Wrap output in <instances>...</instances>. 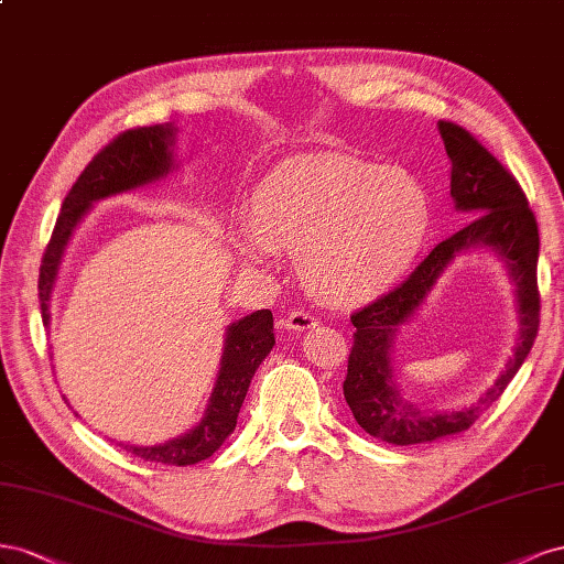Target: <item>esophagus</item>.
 I'll return each instance as SVG.
<instances>
[{
  "mask_svg": "<svg viewBox=\"0 0 564 564\" xmlns=\"http://www.w3.org/2000/svg\"><path fill=\"white\" fill-rule=\"evenodd\" d=\"M283 326L291 328V330H310V328L318 326V318L310 312H304V310H293L291 314L283 318Z\"/></svg>",
  "mask_w": 564,
  "mask_h": 564,
  "instance_id": "34e87169",
  "label": "esophagus"
}]
</instances>
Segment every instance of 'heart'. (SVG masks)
Returning <instances> with one entry per match:
<instances>
[{"instance_id":"1","label":"heart","mask_w":564,"mask_h":564,"mask_svg":"<svg viewBox=\"0 0 564 564\" xmlns=\"http://www.w3.org/2000/svg\"><path fill=\"white\" fill-rule=\"evenodd\" d=\"M430 229L432 200L417 176L318 151L288 160L254 186L234 243L250 264H267L273 250L297 252L307 293L351 307L404 276Z\"/></svg>"}]
</instances>
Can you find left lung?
Listing matches in <instances>:
<instances>
[{
    "label": "left lung",
    "instance_id": "8db88e82",
    "mask_svg": "<svg viewBox=\"0 0 564 564\" xmlns=\"http://www.w3.org/2000/svg\"><path fill=\"white\" fill-rule=\"evenodd\" d=\"M440 132L446 155L452 160V196L458 210L470 213L473 219L468 227L442 240L409 273L406 281L351 314L357 333H354L343 384L345 399L368 434L397 446L423 444L468 430L503 394L539 333V224L529 207L527 193L465 127L440 120ZM473 245L498 249L511 267L521 302V343L505 376L477 405L452 414H421L404 405L393 390L389 366L391 337L436 282L443 267L460 249Z\"/></svg>",
    "mask_w": 564,
    "mask_h": 564
}]
</instances>
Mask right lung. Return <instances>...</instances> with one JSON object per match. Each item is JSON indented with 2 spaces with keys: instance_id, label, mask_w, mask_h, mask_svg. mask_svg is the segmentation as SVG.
<instances>
[{
  "instance_id": "obj_1",
  "label": "right lung",
  "mask_w": 564,
  "mask_h": 564,
  "mask_svg": "<svg viewBox=\"0 0 564 564\" xmlns=\"http://www.w3.org/2000/svg\"><path fill=\"white\" fill-rule=\"evenodd\" d=\"M172 127H134L124 130L96 153L85 172L63 200L61 215L52 231L50 243L40 264V307L42 321L50 324V297L63 248L83 219L87 207L112 193L130 191L147 182L165 176L172 167ZM273 316L269 310H260L238 324L229 326L227 347H224L219 378L210 397V406L205 411L203 423L180 440L160 446H124L143 460L163 465H193L210 458L221 442L236 427L240 406H243L250 380L273 347Z\"/></svg>"
}]
</instances>
